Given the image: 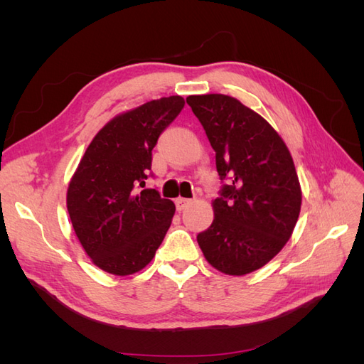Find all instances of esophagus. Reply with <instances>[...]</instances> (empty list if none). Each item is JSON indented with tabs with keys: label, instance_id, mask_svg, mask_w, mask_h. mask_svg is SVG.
Listing matches in <instances>:
<instances>
[{
	"label": "esophagus",
	"instance_id": "34e87169",
	"mask_svg": "<svg viewBox=\"0 0 364 364\" xmlns=\"http://www.w3.org/2000/svg\"><path fill=\"white\" fill-rule=\"evenodd\" d=\"M191 203V199H185V197H179V199H176V208H178V211H182V209L186 208V205Z\"/></svg>",
	"mask_w": 364,
	"mask_h": 364
}]
</instances>
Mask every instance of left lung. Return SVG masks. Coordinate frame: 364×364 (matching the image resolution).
Segmentation results:
<instances>
[{
	"mask_svg": "<svg viewBox=\"0 0 364 364\" xmlns=\"http://www.w3.org/2000/svg\"><path fill=\"white\" fill-rule=\"evenodd\" d=\"M215 151L222 181L213 225L197 235L206 261L241 277L261 269L290 240L302 193L290 151L266 119L223 94L186 98Z\"/></svg>",
	"mask_w": 364,
	"mask_h": 364,
	"instance_id": "left-lung-1",
	"label": "left lung"
}]
</instances>
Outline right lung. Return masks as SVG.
Masks as SVG:
<instances>
[{
  "mask_svg": "<svg viewBox=\"0 0 364 364\" xmlns=\"http://www.w3.org/2000/svg\"><path fill=\"white\" fill-rule=\"evenodd\" d=\"M181 95L162 97L119 114L87 146L67 193V208L87 257L126 277L144 269L167 234L176 206L144 188L151 150L181 114Z\"/></svg>",
  "mask_w": 364,
  "mask_h": 364,
  "instance_id": "add662e5",
  "label": "right lung"
}]
</instances>
